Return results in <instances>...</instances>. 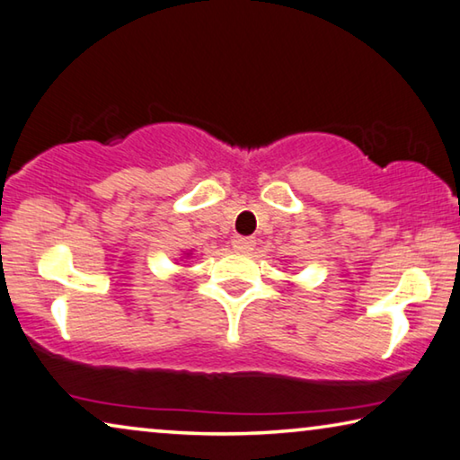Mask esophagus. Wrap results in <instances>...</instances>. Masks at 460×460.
<instances>
[{
    "instance_id": "1",
    "label": "esophagus",
    "mask_w": 460,
    "mask_h": 460,
    "mask_svg": "<svg viewBox=\"0 0 460 460\" xmlns=\"http://www.w3.org/2000/svg\"><path fill=\"white\" fill-rule=\"evenodd\" d=\"M232 246H234V251H238V252H249V251H252L254 240L246 238V236H236L234 240H232Z\"/></svg>"
}]
</instances>
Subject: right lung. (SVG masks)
<instances>
[{"mask_svg":"<svg viewBox=\"0 0 460 460\" xmlns=\"http://www.w3.org/2000/svg\"><path fill=\"white\" fill-rule=\"evenodd\" d=\"M190 254H193V251H182V257H181V261H182V259H189Z\"/></svg>","mask_w":460,"mask_h":460,"instance_id":"1","label":"right lung"}]
</instances>
